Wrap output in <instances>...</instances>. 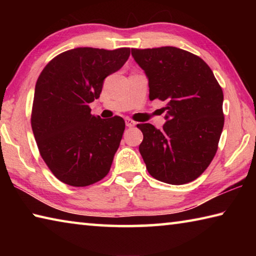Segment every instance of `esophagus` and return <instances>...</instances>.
Wrapping results in <instances>:
<instances>
[{
    "mask_svg": "<svg viewBox=\"0 0 256 256\" xmlns=\"http://www.w3.org/2000/svg\"><path fill=\"white\" fill-rule=\"evenodd\" d=\"M125 124H126L128 128H132L136 125V122H134V120L131 118H125Z\"/></svg>",
    "mask_w": 256,
    "mask_h": 256,
    "instance_id": "1",
    "label": "esophagus"
}]
</instances>
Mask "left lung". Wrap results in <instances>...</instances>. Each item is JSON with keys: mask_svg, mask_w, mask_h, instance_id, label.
Listing matches in <instances>:
<instances>
[{"mask_svg": "<svg viewBox=\"0 0 256 256\" xmlns=\"http://www.w3.org/2000/svg\"><path fill=\"white\" fill-rule=\"evenodd\" d=\"M149 80V99L167 102L162 130L136 126L144 133L138 150L154 178L172 185L196 180L218 150L224 118V92L201 58L172 46L132 48Z\"/></svg>", "mask_w": 256, "mask_h": 256, "instance_id": "obj_1", "label": "left lung"}]
</instances>
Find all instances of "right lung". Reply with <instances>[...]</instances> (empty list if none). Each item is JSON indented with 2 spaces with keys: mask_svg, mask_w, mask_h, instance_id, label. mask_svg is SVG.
Masks as SVG:
<instances>
[{
  "mask_svg": "<svg viewBox=\"0 0 256 256\" xmlns=\"http://www.w3.org/2000/svg\"><path fill=\"white\" fill-rule=\"evenodd\" d=\"M130 48L79 47L50 60L34 88L32 128L38 150L56 178L76 188L102 180L110 172L125 122L92 114L105 78L118 71Z\"/></svg>",
  "mask_w": 256,
  "mask_h": 256,
  "instance_id": "1",
  "label": "right lung"
}]
</instances>
